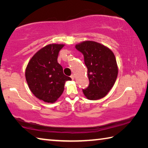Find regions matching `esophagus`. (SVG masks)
Wrapping results in <instances>:
<instances>
[{
	"label": "esophagus",
	"mask_w": 148,
	"mask_h": 148,
	"mask_svg": "<svg viewBox=\"0 0 148 148\" xmlns=\"http://www.w3.org/2000/svg\"><path fill=\"white\" fill-rule=\"evenodd\" d=\"M71 78H72V79H73V80L74 79V75H73V74L71 75Z\"/></svg>",
	"instance_id": "1"
}]
</instances>
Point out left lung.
Instances as JSON below:
<instances>
[{"label":"left lung","instance_id":"left-lung-1","mask_svg":"<svg viewBox=\"0 0 148 148\" xmlns=\"http://www.w3.org/2000/svg\"><path fill=\"white\" fill-rule=\"evenodd\" d=\"M75 47L83 53L87 68L89 85L83 89L84 95L91 101L103 98L113 87L118 74L114 53L108 47L94 41H84Z\"/></svg>","mask_w":148,"mask_h":148}]
</instances>
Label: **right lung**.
I'll list each match as a JSON object with an SVG mask.
<instances>
[{
	"mask_svg": "<svg viewBox=\"0 0 148 148\" xmlns=\"http://www.w3.org/2000/svg\"><path fill=\"white\" fill-rule=\"evenodd\" d=\"M64 44H51L42 47L30 59L25 69V77L31 91L36 98L47 103L57 101L66 82L72 79L65 76L57 62L59 52Z\"/></svg>",
	"mask_w": 148,
	"mask_h": 148,
	"instance_id": "1",
	"label": "right lung"
}]
</instances>
